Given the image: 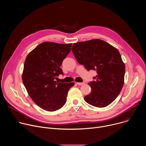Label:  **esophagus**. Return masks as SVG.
<instances>
[{"mask_svg": "<svg viewBox=\"0 0 146 146\" xmlns=\"http://www.w3.org/2000/svg\"><path fill=\"white\" fill-rule=\"evenodd\" d=\"M85 84L84 82H77V84L78 86H82V85H84Z\"/></svg>", "mask_w": 146, "mask_h": 146, "instance_id": "esophagus-1", "label": "esophagus"}]
</instances>
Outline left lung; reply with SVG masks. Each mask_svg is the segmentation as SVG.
I'll return each instance as SVG.
<instances>
[{"label": "left lung", "mask_w": 146, "mask_h": 146, "mask_svg": "<svg viewBox=\"0 0 146 146\" xmlns=\"http://www.w3.org/2000/svg\"><path fill=\"white\" fill-rule=\"evenodd\" d=\"M72 51L78 63L88 70H96L95 81L88 85L86 102L97 108H105L119 94L124 83L125 66L118 50L106 41L92 39L74 43Z\"/></svg>", "instance_id": "1"}]
</instances>
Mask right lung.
Returning a JSON list of instances; mask_svg holds the SVG:
<instances>
[{"label":"right lung","mask_w":146,"mask_h":146,"mask_svg":"<svg viewBox=\"0 0 146 146\" xmlns=\"http://www.w3.org/2000/svg\"><path fill=\"white\" fill-rule=\"evenodd\" d=\"M72 43L59 44L45 41L27 55L22 74L23 84L36 105L43 110L54 111L64 106L69 89L74 82L55 81L63 74L62 61L71 50Z\"/></svg>","instance_id":"add662e5"}]
</instances>
